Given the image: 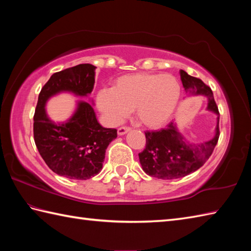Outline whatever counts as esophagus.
<instances>
[{
	"mask_svg": "<svg viewBox=\"0 0 251 251\" xmlns=\"http://www.w3.org/2000/svg\"><path fill=\"white\" fill-rule=\"evenodd\" d=\"M130 129H131V127H129V126H122L119 129H117V134H119L120 136H123V135L127 134V132H128Z\"/></svg>",
	"mask_w": 251,
	"mask_h": 251,
	"instance_id": "1",
	"label": "esophagus"
}]
</instances>
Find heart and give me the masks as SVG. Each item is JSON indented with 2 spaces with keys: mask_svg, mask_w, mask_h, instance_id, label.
<instances>
[{
  "mask_svg": "<svg viewBox=\"0 0 251 251\" xmlns=\"http://www.w3.org/2000/svg\"><path fill=\"white\" fill-rule=\"evenodd\" d=\"M180 96V83L170 74L135 73L117 78L112 89L100 90L97 104L114 123L135 110L141 124L157 128L172 119Z\"/></svg>",
  "mask_w": 251,
  "mask_h": 251,
  "instance_id": "b5f03b06",
  "label": "heart"
}]
</instances>
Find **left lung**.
Returning a JSON list of instances; mask_svg holds the SVG:
<instances>
[{
  "instance_id": "8db88e82",
  "label": "left lung",
  "mask_w": 251,
  "mask_h": 251,
  "mask_svg": "<svg viewBox=\"0 0 251 251\" xmlns=\"http://www.w3.org/2000/svg\"><path fill=\"white\" fill-rule=\"evenodd\" d=\"M180 77L186 92L192 95H204L208 98V110L219 115L214 94L209 86L201 78L189 75L180 70ZM146 148L139 153V159L145 173L152 177L172 180L185 177L201 168L214 152L220 136L219 116L216 127V135L211 140L192 145L180 135L174 122L166 128L155 131H147Z\"/></svg>"
}]
</instances>
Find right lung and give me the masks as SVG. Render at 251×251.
Masks as SVG:
<instances>
[{
	"label": "right lung",
	"instance_id": "1",
	"mask_svg": "<svg viewBox=\"0 0 251 251\" xmlns=\"http://www.w3.org/2000/svg\"><path fill=\"white\" fill-rule=\"evenodd\" d=\"M95 69L90 63L52 74L41 89L33 116V136L42 158L55 174L69 179L87 180L100 173L110 142L117 137L114 128H104L96 119L93 106L79 101L67 123L56 124L46 115V101L60 92L77 96L92 93Z\"/></svg>",
	"mask_w": 251,
	"mask_h": 251
}]
</instances>
